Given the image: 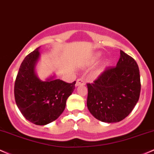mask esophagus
I'll return each mask as SVG.
<instances>
[{
  "label": "esophagus",
  "mask_w": 154,
  "mask_h": 154,
  "mask_svg": "<svg viewBox=\"0 0 154 154\" xmlns=\"http://www.w3.org/2000/svg\"><path fill=\"white\" fill-rule=\"evenodd\" d=\"M81 85H85V82L83 79H79L75 83V86H79Z\"/></svg>",
  "instance_id": "obj_1"
}]
</instances>
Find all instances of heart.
<instances>
[{
  "instance_id": "1",
  "label": "heart",
  "mask_w": 154,
  "mask_h": 154,
  "mask_svg": "<svg viewBox=\"0 0 154 154\" xmlns=\"http://www.w3.org/2000/svg\"><path fill=\"white\" fill-rule=\"evenodd\" d=\"M100 56H101V54H100V53H98V54H97L96 56H95V57H94V60H93L92 63H93V64H95V63H97L98 60H100ZM108 60H105V61L103 62V65H102V67H100V68H98L97 70H96V72H94V76L97 77V76H98V75H100V73H101V72H103V68H104V67L106 66V65H108Z\"/></svg>"
}]
</instances>
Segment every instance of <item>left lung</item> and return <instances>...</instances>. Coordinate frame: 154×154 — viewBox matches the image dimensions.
I'll list each match as a JSON object with an SVG mask.
<instances>
[{"label":"left lung","mask_w":154,"mask_h":154,"mask_svg":"<svg viewBox=\"0 0 154 154\" xmlns=\"http://www.w3.org/2000/svg\"><path fill=\"white\" fill-rule=\"evenodd\" d=\"M116 66L105 70L87 84V108L94 118L107 123L123 120L137 104L140 93L138 65L121 50Z\"/></svg>","instance_id":"obj_1"}]
</instances>
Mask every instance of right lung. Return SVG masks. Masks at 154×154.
I'll return each mask as SVG.
<instances>
[{
    "label": "right lung",
    "instance_id": "1",
    "mask_svg": "<svg viewBox=\"0 0 154 154\" xmlns=\"http://www.w3.org/2000/svg\"><path fill=\"white\" fill-rule=\"evenodd\" d=\"M39 49L22 61L15 81L14 97L24 117L31 123L43 126L63 113L67 99L75 89V82L68 84L55 79V75L41 80L35 70L40 58Z\"/></svg>",
    "mask_w": 154,
    "mask_h": 154
}]
</instances>
